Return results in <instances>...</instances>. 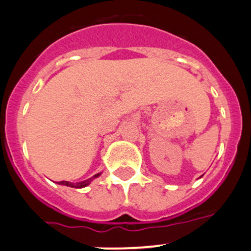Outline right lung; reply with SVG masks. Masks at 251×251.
<instances>
[{
	"label": "right lung",
	"instance_id": "right-lung-1",
	"mask_svg": "<svg viewBox=\"0 0 251 251\" xmlns=\"http://www.w3.org/2000/svg\"><path fill=\"white\" fill-rule=\"evenodd\" d=\"M100 175H101V174H97V175L92 176L91 178H87V180L81 181V182L73 183V182H69V181H60V182H58V183H59V185H65V186H69V187H74V188H82V187H86V186H87V185H90V183H91V181L94 180V178L99 177Z\"/></svg>",
	"mask_w": 251,
	"mask_h": 251
}]
</instances>
